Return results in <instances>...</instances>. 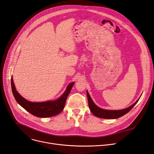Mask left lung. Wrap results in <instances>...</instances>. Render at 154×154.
I'll list each match as a JSON object with an SVG mask.
<instances>
[{
  "instance_id": "obj_1",
  "label": "left lung",
  "mask_w": 154,
  "mask_h": 154,
  "mask_svg": "<svg viewBox=\"0 0 154 154\" xmlns=\"http://www.w3.org/2000/svg\"><path fill=\"white\" fill-rule=\"evenodd\" d=\"M87 96L88 99V107H89L90 110L94 115L95 116L102 118V119H118L120 117H122L130 111L135 106V105L137 103L140 99V97L139 99L137 100L130 107H128L126 109H122V110H107V109H103L102 108H100L99 107L97 106L92 100V98L88 94V91H87Z\"/></svg>"
}]
</instances>
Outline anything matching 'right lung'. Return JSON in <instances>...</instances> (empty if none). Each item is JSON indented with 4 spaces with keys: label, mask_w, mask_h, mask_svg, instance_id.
<instances>
[{
    "label": "right lung",
    "mask_w": 154,
    "mask_h": 154,
    "mask_svg": "<svg viewBox=\"0 0 154 154\" xmlns=\"http://www.w3.org/2000/svg\"><path fill=\"white\" fill-rule=\"evenodd\" d=\"M74 83H70L67 87L66 90L57 99L42 102H33L24 99L19 94L15 87L13 77H11L12 91L15 100L31 114L41 118L50 117L60 114L64 108L67 96L70 94Z\"/></svg>",
    "instance_id": "right-lung-1"
}]
</instances>
